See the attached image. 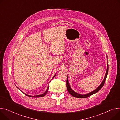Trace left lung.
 <instances>
[{
    "label": "left lung",
    "instance_id": "1",
    "mask_svg": "<svg viewBox=\"0 0 120 120\" xmlns=\"http://www.w3.org/2000/svg\"><path fill=\"white\" fill-rule=\"evenodd\" d=\"M108 70H109V66H108V64L107 66V71H106V75L105 76L104 79L103 80L102 82H101V83L100 84V85L97 88V89H95L93 91L90 92L88 94H79V93H77L76 92H75V91H74L72 89H71V88L69 85V82H68V76L67 78V81H66V83H67V89L68 92H69V93L71 95H72L73 97H75V98H86L89 97L91 95H93V94H94L95 93H97V92H98L101 88H102V87L103 86L104 84V83L106 81V79L107 78V76L108 73Z\"/></svg>",
    "mask_w": 120,
    "mask_h": 120
}]
</instances>
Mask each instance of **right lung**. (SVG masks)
Instances as JSON below:
<instances>
[{
  "label": "right lung",
  "mask_w": 120,
  "mask_h": 120,
  "mask_svg": "<svg viewBox=\"0 0 120 120\" xmlns=\"http://www.w3.org/2000/svg\"><path fill=\"white\" fill-rule=\"evenodd\" d=\"M56 74H55L54 75V76L53 77V78H52V79L54 78V77L56 76ZM17 87V86H16ZM17 88L19 89V90H20V91H21L19 88L18 87H17ZM48 89H49V86L48 87V88H47V89L46 90V91L43 93V94H39V95H34V96H33V95H28V94H25V93H24V94H25L26 95H27V96H28V97H32V98H40V97H44V95H45L46 94H47V93L48 92Z\"/></svg>",
  "instance_id": "obj_1"
}]
</instances>
